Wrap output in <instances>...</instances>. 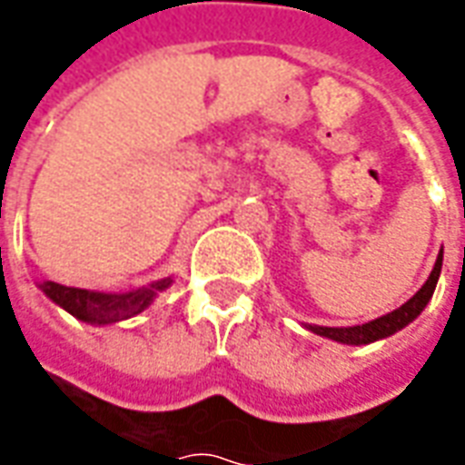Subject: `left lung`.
<instances>
[{"instance_id":"obj_1","label":"left lung","mask_w":465,"mask_h":465,"mask_svg":"<svg viewBox=\"0 0 465 465\" xmlns=\"http://www.w3.org/2000/svg\"><path fill=\"white\" fill-rule=\"evenodd\" d=\"M440 263H443V249H440L439 259H436V266H433V272H430L429 282L423 283L419 292L413 293L403 306H399L396 312L386 313V316H381L376 322L363 323V326H349V329H331V326H309V329H312L313 333H319V336H326V339H333V341L351 343V346H361V343L386 339L391 333L401 331L406 323L413 322V319L426 309V303L430 302V296L436 292V283H439Z\"/></svg>"}]
</instances>
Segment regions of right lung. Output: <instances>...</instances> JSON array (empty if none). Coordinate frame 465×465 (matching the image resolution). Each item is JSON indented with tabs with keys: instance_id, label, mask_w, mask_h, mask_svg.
I'll return each instance as SVG.
<instances>
[{
	"instance_id": "add662e5",
	"label": "right lung",
	"mask_w": 465,
	"mask_h": 465,
	"mask_svg": "<svg viewBox=\"0 0 465 465\" xmlns=\"http://www.w3.org/2000/svg\"><path fill=\"white\" fill-rule=\"evenodd\" d=\"M172 283V279L152 283L149 289H139L132 293H99L86 292V289H74V286H62V283L46 282L39 289L59 303L64 312H69L76 319L86 323H116L124 319H132L142 313L149 303L153 302L156 292H163Z\"/></svg>"
}]
</instances>
